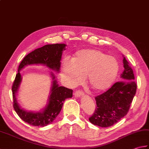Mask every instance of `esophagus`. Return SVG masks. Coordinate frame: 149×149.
Listing matches in <instances>:
<instances>
[{"label": "esophagus", "mask_w": 149, "mask_h": 149, "mask_svg": "<svg viewBox=\"0 0 149 149\" xmlns=\"http://www.w3.org/2000/svg\"><path fill=\"white\" fill-rule=\"evenodd\" d=\"M74 95V97H80V96H82V95H83V91L81 90H77L75 91Z\"/></svg>", "instance_id": "1"}]
</instances>
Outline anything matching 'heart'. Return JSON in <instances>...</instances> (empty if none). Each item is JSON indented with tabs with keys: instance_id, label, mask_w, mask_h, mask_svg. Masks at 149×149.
I'll use <instances>...</instances> for the list:
<instances>
[{
	"instance_id": "1",
	"label": "heart",
	"mask_w": 149,
	"mask_h": 149,
	"mask_svg": "<svg viewBox=\"0 0 149 149\" xmlns=\"http://www.w3.org/2000/svg\"><path fill=\"white\" fill-rule=\"evenodd\" d=\"M63 77L71 86L82 82L87 75L89 87L96 91L108 89L116 79L119 64L116 58L100 50L82 49L75 53L71 61L62 64Z\"/></svg>"
}]
</instances>
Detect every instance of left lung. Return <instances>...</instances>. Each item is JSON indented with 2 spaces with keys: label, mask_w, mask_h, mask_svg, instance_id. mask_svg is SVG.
Instances as JSON below:
<instances>
[{
  "label": "left lung",
  "mask_w": 149,
  "mask_h": 149,
  "mask_svg": "<svg viewBox=\"0 0 149 149\" xmlns=\"http://www.w3.org/2000/svg\"><path fill=\"white\" fill-rule=\"evenodd\" d=\"M123 62L122 80L95 98L97 106L89 118L92 124L101 127H111L128 113L136 95L137 84L133 70L125 57Z\"/></svg>",
  "instance_id": "8db88e82"
}]
</instances>
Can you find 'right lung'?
<instances>
[{"label": "right lung", "mask_w": 149, "mask_h": 149, "mask_svg": "<svg viewBox=\"0 0 149 149\" xmlns=\"http://www.w3.org/2000/svg\"><path fill=\"white\" fill-rule=\"evenodd\" d=\"M65 44L46 45L33 50L25 56L19 65L18 72L13 81L12 90L13 95V106L19 117L24 122L35 127H45L51 123L60 113L64 100L72 96V89L63 86H58L56 80L53 81V85L50 95L48 105L42 112L34 113L27 112L19 107L17 102L15 93L17 91L21 77L19 71L26 65L41 63L49 68L58 71L61 67V58L63 50H65ZM53 79L55 77L52 75Z\"/></svg>", "instance_id": "obj_1"}]
</instances>
